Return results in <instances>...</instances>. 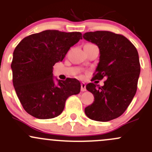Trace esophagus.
Segmentation results:
<instances>
[{"instance_id":"1","label":"esophagus","mask_w":152,"mask_h":152,"mask_svg":"<svg viewBox=\"0 0 152 152\" xmlns=\"http://www.w3.org/2000/svg\"><path fill=\"white\" fill-rule=\"evenodd\" d=\"M81 90H82V92L86 91V85L85 83H83V82L81 84Z\"/></svg>"}]
</instances>
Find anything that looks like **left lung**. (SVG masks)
<instances>
[{
    "label": "left lung",
    "mask_w": 152,
    "mask_h": 152,
    "mask_svg": "<svg viewBox=\"0 0 152 152\" xmlns=\"http://www.w3.org/2000/svg\"><path fill=\"white\" fill-rule=\"evenodd\" d=\"M83 38L97 45L100 50L92 80L107 79L102 87L94 83L86 85L94 96L93 103L85 109L86 115L102 122L117 118L126 111L137 91L140 72L137 49L123 35L108 31L87 32Z\"/></svg>",
    "instance_id": "1"
}]
</instances>
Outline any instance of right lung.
Wrapping results in <instances>:
<instances>
[{"label": "right lung", "mask_w": 152, "mask_h": 152, "mask_svg": "<svg viewBox=\"0 0 152 152\" xmlns=\"http://www.w3.org/2000/svg\"><path fill=\"white\" fill-rule=\"evenodd\" d=\"M82 39L80 32L46 30L23 38L15 48L11 67L17 96L26 112L39 119L53 118L65 108L69 96L79 93L81 84L67 78L55 84L53 66Z\"/></svg>", "instance_id": "1"}]
</instances>
